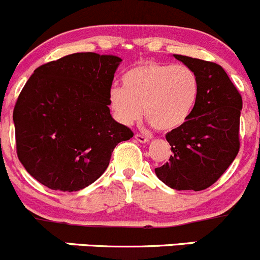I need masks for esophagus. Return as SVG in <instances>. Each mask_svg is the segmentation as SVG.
Segmentation results:
<instances>
[{
	"mask_svg": "<svg viewBox=\"0 0 260 260\" xmlns=\"http://www.w3.org/2000/svg\"><path fill=\"white\" fill-rule=\"evenodd\" d=\"M135 140L139 141V143H148L149 138H146V136L141 135V134H135Z\"/></svg>",
	"mask_w": 260,
	"mask_h": 260,
	"instance_id": "obj_1",
	"label": "esophagus"
}]
</instances>
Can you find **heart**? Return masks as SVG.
<instances>
[{
  "label": "heart",
  "mask_w": 260,
  "mask_h": 260,
  "mask_svg": "<svg viewBox=\"0 0 260 260\" xmlns=\"http://www.w3.org/2000/svg\"><path fill=\"white\" fill-rule=\"evenodd\" d=\"M122 87L110 91V107L124 125L143 115L159 131L181 127L191 117L200 96V79L187 66L148 61L122 76Z\"/></svg>",
  "instance_id": "b5f03b06"
}]
</instances>
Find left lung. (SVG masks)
Segmentation results:
<instances>
[{
  "mask_svg": "<svg viewBox=\"0 0 260 260\" xmlns=\"http://www.w3.org/2000/svg\"><path fill=\"white\" fill-rule=\"evenodd\" d=\"M174 58L196 72L200 96L191 117L167 133L172 155L155 168V174L173 189L202 191L212 186L238 155L243 100L218 64L178 54Z\"/></svg>",
  "mask_w": 260,
  "mask_h": 260,
  "instance_id": "obj_1",
  "label": "left lung"
}]
</instances>
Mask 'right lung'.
<instances>
[{
    "label": "right lung",
    "instance_id": "right-lung-1",
    "mask_svg": "<svg viewBox=\"0 0 260 260\" xmlns=\"http://www.w3.org/2000/svg\"><path fill=\"white\" fill-rule=\"evenodd\" d=\"M121 58L74 53L38 67L14 109L16 153L30 176L50 189L76 192L109 167L134 133L110 114Z\"/></svg>",
    "mask_w": 260,
    "mask_h": 260
}]
</instances>
